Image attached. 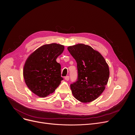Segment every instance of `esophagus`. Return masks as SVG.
I'll use <instances>...</instances> for the list:
<instances>
[{"label":"esophagus","mask_w":135,"mask_h":135,"mask_svg":"<svg viewBox=\"0 0 135 135\" xmlns=\"http://www.w3.org/2000/svg\"><path fill=\"white\" fill-rule=\"evenodd\" d=\"M65 80L66 81H69V77L68 76H67L65 77Z\"/></svg>","instance_id":"esophagus-1"}]
</instances>
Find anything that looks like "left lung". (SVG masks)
Returning <instances> with one entry per match:
<instances>
[{
	"mask_svg": "<svg viewBox=\"0 0 135 135\" xmlns=\"http://www.w3.org/2000/svg\"><path fill=\"white\" fill-rule=\"evenodd\" d=\"M77 62L78 81L70 85L74 97L82 103L98 98L107 84L109 70L104 57L88 45L78 44L67 47Z\"/></svg>",
	"mask_w": 135,
	"mask_h": 135,
	"instance_id": "left-lung-1",
	"label": "left lung"
}]
</instances>
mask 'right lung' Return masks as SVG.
I'll use <instances>...</instances> for the list:
<instances>
[{
  "instance_id": "1",
  "label": "right lung",
  "mask_w": 135,
  "mask_h": 135,
  "mask_svg": "<svg viewBox=\"0 0 135 135\" xmlns=\"http://www.w3.org/2000/svg\"><path fill=\"white\" fill-rule=\"evenodd\" d=\"M56 43L44 45L33 52L26 60L23 78L28 88L40 97L52 93L63 80L61 65L56 59L64 50Z\"/></svg>"
}]
</instances>
